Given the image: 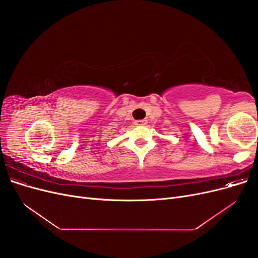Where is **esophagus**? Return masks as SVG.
<instances>
[{"instance_id": "34e87169", "label": "esophagus", "mask_w": 258, "mask_h": 258, "mask_svg": "<svg viewBox=\"0 0 258 258\" xmlns=\"http://www.w3.org/2000/svg\"><path fill=\"white\" fill-rule=\"evenodd\" d=\"M135 123L137 124V126H144V124L146 123V119H141V120H136Z\"/></svg>"}]
</instances>
